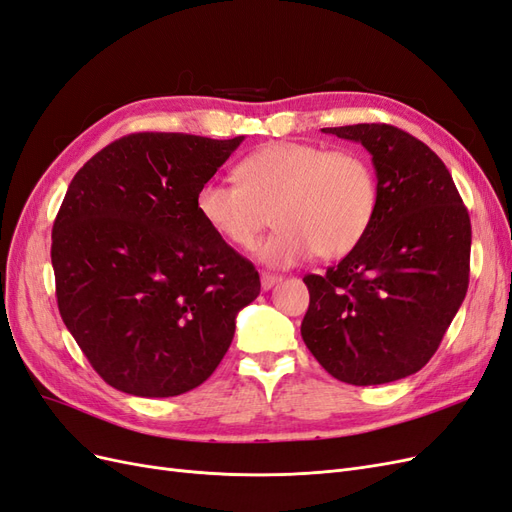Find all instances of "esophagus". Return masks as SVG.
Returning a JSON list of instances; mask_svg holds the SVG:
<instances>
[{
    "mask_svg": "<svg viewBox=\"0 0 512 512\" xmlns=\"http://www.w3.org/2000/svg\"><path fill=\"white\" fill-rule=\"evenodd\" d=\"M277 282H282V275H275V273H262L260 275L262 290H271Z\"/></svg>",
    "mask_w": 512,
    "mask_h": 512,
    "instance_id": "esophagus-1",
    "label": "esophagus"
}]
</instances>
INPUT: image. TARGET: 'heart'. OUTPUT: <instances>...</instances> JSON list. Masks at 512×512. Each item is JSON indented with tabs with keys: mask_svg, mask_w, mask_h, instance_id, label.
I'll list each match as a JSON object with an SVG mask.
<instances>
[{
	"mask_svg": "<svg viewBox=\"0 0 512 512\" xmlns=\"http://www.w3.org/2000/svg\"><path fill=\"white\" fill-rule=\"evenodd\" d=\"M237 183L205 181L196 192L203 224L237 250H252L271 211L280 226L260 245L269 267H292L316 252L322 260L350 254L374 224L378 179L359 151L312 143H271L235 170Z\"/></svg>",
	"mask_w": 512,
	"mask_h": 512,
	"instance_id": "obj_1",
	"label": "heart"
}]
</instances>
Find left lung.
I'll return each mask as SVG.
<instances>
[{"label": "left lung", "instance_id": "left-lung-1", "mask_svg": "<svg viewBox=\"0 0 512 512\" xmlns=\"http://www.w3.org/2000/svg\"><path fill=\"white\" fill-rule=\"evenodd\" d=\"M322 132L371 153L378 211L337 267L303 277V342L337 380L395 382L427 365L466 299L470 215L444 162L412 134L389 123Z\"/></svg>", "mask_w": 512, "mask_h": 512}]
</instances>
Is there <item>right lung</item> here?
Segmentation results:
<instances>
[{
  "label": "right lung",
  "mask_w": 512,
  "mask_h": 512,
  "mask_svg": "<svg viewBox=\"0 0 512 512\" xmlns=\"http://www.w3.org/2000/svg\"><path fill=\"white\" fill-rule=\"evenodd\" d=\"M243 141L136 132L74 175L53 224L61 320L100 378L136 397L203 384L260 294L250 260L215 237L196 192Z\"/></svg>",
  "instance_id": "obj_1"
}]
</instances>
